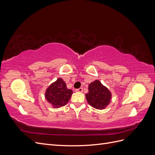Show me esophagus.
I'll use <instances>...</instances> for the list:
<instances>
[{"label": "esophagus", "mask_w": 155, "mask_h": 155, "mask_svg": "<svg viewBox=\"0 0 155 155\" xmlns=\"http://www.w3.org/2000/svg\"><path fill=\"white\" fill-rule=\"evenodd\" d=\"M83 91V88H79L78 89H76V92H82Z\"/></svg>", "instance_id": "esophagus-1"}]
</instances>
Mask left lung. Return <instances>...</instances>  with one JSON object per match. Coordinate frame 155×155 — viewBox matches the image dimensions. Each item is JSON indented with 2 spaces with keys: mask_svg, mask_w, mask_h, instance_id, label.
Returning a JSON list of instances; mask_svg holds the SVG:
<instances>
[{
  "mask_svg": "<svg viewBox=\"0 0 155 155\" xmlns=\"http://www.w3.org/2000/svg\"><path fill=\"white\" fill-rule=\"evenodd\" d=\"M88 92L85 94L88 104L96 109L103 110L111 101L112 93L99 80H95L88 85Z\"/></svg>",
  "mask_w": 155,
  "mask_h": 155,
  "instance_id": "obj_1",
  "label": "left lung"
}]
</instances>
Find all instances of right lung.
I'll use <instances>...</instances> for the list:
<instances>
[{
    "label": "right lung",
    "instance_id": "obj_1",
    "mask_svg": "<svg viewBox=\"0 0 155 155\" xmlns=\"http://www.w3.org/2000/svg\"><path fill=\"white\" fill-rule=\"evenodd\" d=\"M72 94L71 89H68L63 79L59 78L46 88L45 97L51 106L58 109L68 104Z\"/></svg>",
    "mask_w": 155,
    "mask_h": 155
}]
</instances>
